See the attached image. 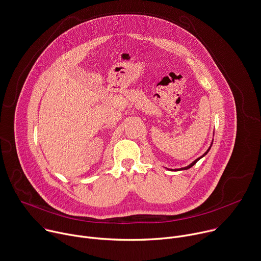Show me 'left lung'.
Instances as JSON below:
<instances>
[{
	"label": "left lung",
	"mask_w": 261,
	"mask_h": 261,
	"mask_svg": "<svg viewBox=\"0 0 261 261\" xmlns=\"http://www.w3.org/2000/svg\"><path fill=\"white\" fill-rule=\"evenodd\" d=\"M212 144H213V140H212V143H211L210 147L207 148V150H206V151H205V152H204V153H203L201 156H199L198 159H196V160H195V161H193V162H192L190 165H188L187 167H184V168H180V169H168V168H166V169H168L169 171H172V172H178V171H184V170H188V169H190V168H191V167H193V166H194V165H195V164H196V163H197V162H198L200 159H202L203 156H204V155H205L207 152L210 151V149H211V147H212Z\"/></svg>",
	"instance_id": "8db88e82"
}]
</instances>
